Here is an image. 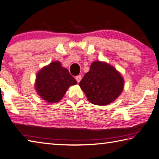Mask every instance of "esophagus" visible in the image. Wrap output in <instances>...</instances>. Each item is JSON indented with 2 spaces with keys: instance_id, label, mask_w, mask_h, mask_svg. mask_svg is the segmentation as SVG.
I'll return each mask as SVG.
<instances>
[{
  "instance_id": "obj_1",
  "label": "esophagus",
  "mask_w": 159,
  "mask_h": 159,
  "mask_svg": "<svg viewBox=\"0 0 159 159\" xmlns=\"http://www.w3.org/2000/svg\"><path fill=\"white\" fill-rule=\"evenodd\" d=\"M81 79H82V76H81V75H77V76L75 77V80L78 83L80 82Z\"/></svg>"
}]
</instances>
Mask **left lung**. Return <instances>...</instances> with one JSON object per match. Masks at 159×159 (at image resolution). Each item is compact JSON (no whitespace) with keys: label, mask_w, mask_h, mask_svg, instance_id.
Listing matches in <instances>:
<instances>
[{"label":"left lung","mask_w":159,"mask_h":159,"mask_svg":"<svg viewBox=\"0 0 159 159\" xmlns=\"http://www.w3.org/2000/svg\"><path fill=\"white\" fill-rule=\"evenodd\" d=\"M124 83L123 77L113 66L105 61H95L79 85L90 102L105 106L122 93Z\"/></svg>","instance_id":"8db88e82"}]
</instances>
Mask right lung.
I'll use <instances>...</instances> for the list:
<instances>
[{"label":"right lung","mask_w":159,"mask_h":159,"mask_svg":"<svg viewBox=\"0 0 159 159\" xmlns=\"http://www.w3.org/2000/svg\"><path fill=\"white\" fill-rule=\"evenodd\" d=\"M77 84L67 68L55 61L43 67L36 76L34 88L37 94L48 103L60 101L70 86Z\"/></svg>","instance_id":"add662e5"}]
</instances>
